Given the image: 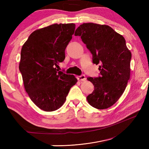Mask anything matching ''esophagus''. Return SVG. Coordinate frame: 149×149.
<instances>
[{
	"label": "esophagus",
	"instance_id": "esophagus-1",
	"mask_svg": "<svg viewBox=\"0 0 149 149\" xmlns=\"http://www.w3.org/2000/svg\"><path fill=\"white\" fill-rule=\"evenodd\" d=\"M77 79L79 81H85L86 79V78H85V75H79V76H77Z\"/></svg>",
	"mask_w": 149,
	"mask_h": 149
}]
</instances>
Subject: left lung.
I'll use <instances>...</instances> for the list:
<instances>
[{
  "instance_id": "obj_1",
  "label": "left lung",
  "mask_w": 149,
  "mask_h": 149,
  "mask_svg": "<svg viewBox=\"0 0 149 149\" xmlns=\"http://www.w3.org/2000/svg\"><path fill=\"white\" fill-rule=\"evenodd\" d=\"M93 55V64H99L100 76L87 77L94 91L87 97L89 104L106 109L115 104L124 92L130 77L132 53L122 35L107 25L85 23L75 30Z\"/></svg>"
}]
</instances>
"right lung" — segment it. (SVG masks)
Instances as JSON below:
<instances>
[{"instance_id":"1","label":"right lung","mask_w":149,"mask_h":149,"mask_svg":"<svg viewBox=\"0 0 149 149\" xmlns=\"http://www.w3.org/2000/svg\"><path fill=\"white\" fill-rule=\"evenodd\" d=\"M75 28L74 24H56L35 30L22 48L19 70L25 89L34 104L46 112L61 107L77 81L74 75L58 69Z\"/></svg>"}]
</instances>
